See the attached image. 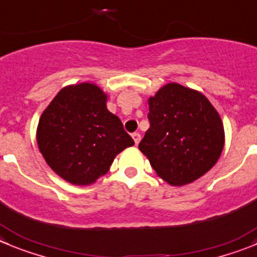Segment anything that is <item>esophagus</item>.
<instances>
[{
    "instance_id": "esophagus-1",
    "label": "esophagus",
    "mask_w": 257,
    "mask_h": 257,
    "mask_svg": "<svg viewBox=\"0 0 257 257\" xmlns=\"http://www.w3.org/2000/svg\"><path fill=\"white\" fill-rule=\"evenodd\" d=\"M132 138H133V141H134V143H136V146L141 142V134L137 133V132H136V133L132 134Z\"/></svg>"
}]
</instances>
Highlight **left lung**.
Returning <instances> with one entry per match:
<instances>
[{
	"label": "left lung",
	"instance_id": "left-lung-1",
	"mask_svg": "<svg viewBox=\"0 0 257 257\" xmlns=\"http://www.w3.org/2000/svg\"><path fill=\"white\" fill-rule=\"evenodd\" d=\"M150 129L140 143L156 174L181 186L207 174L224 146L222 119L199 91L167 83L148 99Z\"/></svg>",
	"mask_w": 257,
	"mask_h": 257
}]
</instances>
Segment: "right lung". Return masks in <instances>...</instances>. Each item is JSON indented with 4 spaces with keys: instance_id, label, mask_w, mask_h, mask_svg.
<instances>
[{
    "instance_id": "1",
    "label": "right lung",
    "mask_w": 257,
    "mask_h": 257,
    "mask_svg": "<svg viewBox=\"0 0 257 257\" xmlns=\"http://www.w3.org/2000/svg\"><path fill=\"white\" fill-rule=\"evenodd\" d=\"M99 86L62 88L40 116L37 142L45 162L74 185H90L109 171L115 156L134 141L106 107Z\"/></svg>"
}]
</instances>
